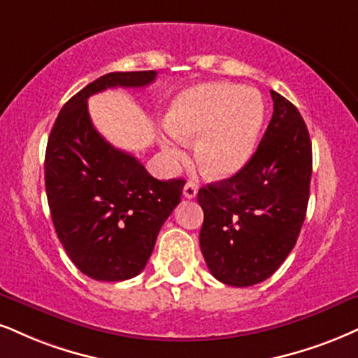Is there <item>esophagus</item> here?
Wrapping results in <instances>:
<instances>
[{"mask_svg":"<svg viewBox=\"0 0 358 358\" xmlns=\"http://www.w3.org/2000/svg\"><path fill=\"white\" fill-rule=\"evenodd\" d=\"M196 196H197V186L192 182H187L186 186H184V197H186V199H194Z\"/></svg>","mask_w":358,"mask_h":358,"instance_id":"34e87169","label":"esophagus"}]
</instances>
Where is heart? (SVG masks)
Segmentation results:
<instances>
[{"instance_id": "heart-1", "label": "heart", "mask_w": 358, "mask_h": 358, "mask_svg": "<svg viewBox=\"0 0 358 358\" xmlns=\"http://www.w3.org/2000/svg\"><path fill=\"white\" fill-rule=\"evenodd\" d=\"M266 117L260 94L231 83H202L172 99L164 116L167 131L194 145L197 166L214 179H229L250 161ZM162 149L174 161L184 157L180 144L162 139Z\"/></svg>"}]
</instances>
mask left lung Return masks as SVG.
Wrapping results in <instances>:
<instances>
[{"instance_id": "obj_1", "label": "left lung", "mask_w": 358, "mask_h": 358, "mask_svg": "<svg viewBox=\"0 0 358 358\" xmlns=\"http://www.w3.org/2000/svg\"><path fill=\"white\" fill-rule=\"evenodd\" d=\"M273 114L257 151L232 178L199 189V244L215 279L249 287L272 275L306 219L312 143L299 109L271 91Z\"/></svg>"}]
</instances>
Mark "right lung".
<instances>
[{"mask_svg":"<svg viewBox=\"0 0 358 358\" xmlns=\"http://www.w3.org/2000/svg\"><path fill=\"white\" fill-rule=\"evenodd\" d=\"M156 71L109 73L74 94L48 139L44 182L52 224L66 254L94 280L143 272L157 234L180 202L184 179L159 180L92 126L87 98L109 87H144Z\"/></svg>","mask_w":358,"mask_h":358,"instance_id":"right-lung-1","label":"right lung"}]
</instances>
